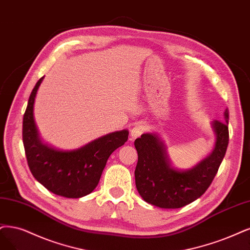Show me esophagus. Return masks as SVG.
<instances>
[{
    "label": "esophagus",
    "mask_w": 250,
    "mask_h": 250,
    "mask_svg": "<svg viewBox=\"0 0 250 250\" xmlns=\"http://www.w3.org/2000/svg\"><path fill=\"white\" fill-rule=\"evenodd\" d=\"M145 131V126L143 125H136L133 128H131V140H135L136 138L140 137L142 133Z\"/></svg>",
    "instance_id": "34e87169"
}]
</instances>
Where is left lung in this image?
I'll list each match as a JSON object with an SVG mask.
<instances>
[{"label": "left lung", "instance_id": "1", "mask_svg": "<svg viewBox=\"0 0 250 250\" xmlns=\"http://www.w3.org/2000/svg\"><path fill=\"white\" fill-rule=\"evenodd\" d=\"M226 123L212 122L214 148L192 168L179 170L171 165L165 142L156 133H146L135 140L138 163L135 180L138 192L149 204L176 209L199 199L214 179L229 144V110Z\"/></svg>", "mask_w": 250, "mask_h": 250}]
</instances>
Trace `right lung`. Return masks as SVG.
<instances>
[{"instance_id":"1","label":"right lung","mask_w":250,"mask_h":250,"mask_svg":"<svg viewBox=\"0 0 250 250\" xmlns=\"http://www.w3.org/2000/svg\"><path fill=\"white\" fill-rule=\"evenodd\" d=\"M36 83L23 115L22 141L29 168L36 180L58 196L77 199L94 190L110 154L123 146L128 131L102 136L74 150H59L40 139L34 119V103L43 81Z\"/></svg>"}]
</instances>
